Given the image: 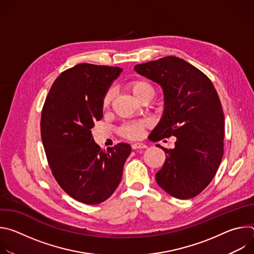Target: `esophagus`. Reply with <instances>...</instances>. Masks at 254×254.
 <instances>
[{"mask_svg":"<svg viewBox=\"0 0 254 254\" xmlns=\"http://www.w3.org/2000/svg\"><path fill=\"white\" fill-rule=\"evenodd\" d=\"M131 149L132 150H137V149H147V144H144L142 142H134L131 144Z\"/></svg>","mask_w":254,"mask_h":254,"instance_id":"obj_1","label":"esophagus"}]
</instances>
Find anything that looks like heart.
<instances>
[{
  "mask_svg": "<svg viewBox=\"0 0 254 254\" xmlns=\"http://www.w3.org/2000/svg\"><path fill=\"white\" fill-rule=\"evenodd\" d=\"M127 89H128L131 94L138 100H142L143 98H151L154 94L153 86L146 80L135 79L127 82ZM113 98L112 90H107L101 100L102 108H106L110 105ZM149 126V122L146 120H141L137 122H130L122 125L119 128V132L123 137L129 139H137L141 137L144 128Z\"/></svg>",
  "mask_w": 254,
  "mask_h": 254,
  "instance_id": "obj_1",
  "label": "heart"
}]
</instances>
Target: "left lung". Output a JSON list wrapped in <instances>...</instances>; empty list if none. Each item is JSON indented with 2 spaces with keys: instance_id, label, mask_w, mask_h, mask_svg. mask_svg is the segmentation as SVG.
<instances>
[{
  "instance_id": "left-lung-1",
  "label": "left lung",
  "mask_w": 254,
  "mask_h": 254,
  "mask_svg": "<svg viewBox=\"0 0 254 254\" xmlns=\"http://www.w3.org/2000/svg\"><path fill=\"white\" fill-rule=\"evenodd\" d=\"M134 70L163 88L164 115L152 131L153 139L177 137L174 149L161 147L168 156L156 174L157 183L175 198H193L210 184L223 157L219 96L202 71L175 56L137 64Z\"/></svg>"
}]
</instances>
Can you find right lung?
Wrapping results in <instances>:
<instances>
[{
    "label": "right lung",
    "mask_w": 254,
    "mask_h": 254,
    "mask_svg": "<svg viewBox=\"0 0 254 254\" xmlns=\"http://www.w3.org/2000/svg\"><path fill=\"white\" fill-rule=\"evenodd\" d=\"M122 71L89 63L71 67L56 78L42 110L41 137L52 174L65 193L87 205L113 195L131 151L125 142L101 150L91 134L102 119V97Z\"/></svg>",
    "instance_id": "1"
}]
</instances>
